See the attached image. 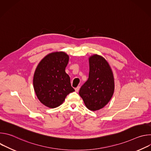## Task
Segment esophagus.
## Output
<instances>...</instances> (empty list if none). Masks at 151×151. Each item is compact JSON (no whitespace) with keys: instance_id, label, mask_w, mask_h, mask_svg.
<instances>
[{"instance_id":"obj_1","label":"esophagus","mask_w":151,"mask_h":151,"mask_svg":"<svg viewBox=\"0 0 151 151\" xmlns=\"http://www.w3.org/2000/svg\"><path fill=\"white\" fill-rule=\"evenodd\" d=\"M79 89H80V87H78L75 88V91H76V92H78L79 90Z\"/></svg>"}]
</instances>
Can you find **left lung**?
I'll return each instance as SVG.
<instances>
[{
    "label": "left lung",
    "mask_w": 151,
    "mask_h": 151,
    "mask_svg": "<svg viewBox=\"0 0 151 151\" xmlns=\"http://www.w3.org/2000/svg\"><path fill=\"white\" fill-rule=\"evenodd\" d=\"M89 77L80 88L79 94L87 108L99 110L111 99L114 91V79L108 63L101 56L89 58Z\"/></svg>",
    "instance_id": "left-lung-1"
}]
</instances>
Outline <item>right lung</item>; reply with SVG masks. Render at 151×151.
Listing matches in <instances>:
<instances>
[{"label":"right lung","instance_id":"obj_1","mask_svg":"<svg viewBox=\"0 0 151 151\" xmlns=\"http://www.w3.org/2000/svg\"><path fill=\"white\" fill-rule=\"evenodd\" d=\"M69 56L64 52L47 55L39 63L33 77V86L39 101L45 106L55 108L75 90L69 76L65 72Z\"/></svg>","mask_w":151,"mask_h":151}]
</instances>
